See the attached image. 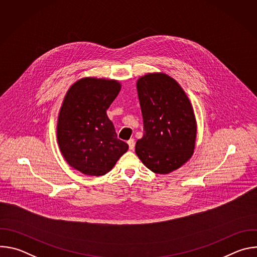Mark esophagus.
Segmentation results:
<instances>
[{"label":"esophagus","instance_id":"34e87169","mask_svg":"<svg viewBox=\"0 0 257 257\" xmlns=\"http://www.w3.org/2000/svg\"><path fill=\"white\" fill-rule=\"evenodd\" d=\"M128 145H129V149L130 150H133L135 148V141H134V139L128 140Z\"/></svg>","mask_w":257,"mask_h":257}]
</instances>
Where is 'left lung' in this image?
Wrapping results in <instances>:
<instances>
[{"label": "left lung", "instance_id": "left-lung-1", "mask_svg": "<svg viewBox=\"0 0 257 257\" xmlns=\"http://www.w3.org/2000/svg\"><path fill=\"white\" fill-rule=\"evenodd\" d=\"M136 86L144 133L135 153L154 173L169 174L194 153L197 126L192 104L179 83L165 73H149Z\"/></svg>", "mask_w": 257, "mask_h": 257}]
</instances>
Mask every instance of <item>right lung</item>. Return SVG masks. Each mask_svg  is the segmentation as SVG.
Here are the masks:
<instances>
[{
	"label": "right lung",
	"instance_id": "obj_1",
	"mask_svg": "<svg viewBox=\"0 0 257 257\" xmlns=\"http://www.w3.org/2000/svg\"><path fill=\"white\" fill-rule=\"evenodd\" d=\"M120 90L117 80L84 77L64 97L57 125L59 148L66 162L84 175L106 174L129 149L106 115Z\"/></svg>",
	"mask_w": 257,
	"mask_h": 257
}]
</instances>
